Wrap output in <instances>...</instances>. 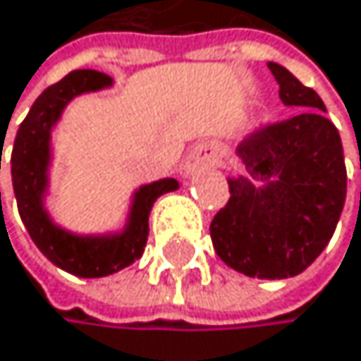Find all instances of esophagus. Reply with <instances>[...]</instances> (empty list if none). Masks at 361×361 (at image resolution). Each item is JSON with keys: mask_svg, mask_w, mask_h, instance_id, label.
<instances>
[{"mask_svg": "<svg viewBox=\"0 0 361 361\" xmlns=\"http://www.w3.org/2000/svg\"><path fill=\"white\" fill-rule=\"evenodd\" d=\"M221 164V149L212 145V142H204V145L195 147L186 162H184V171L188 175L192 173H202V171H210V169H216Z\"/></svg>", "mask_w": 361, "mask_h": 361, "instance_id": "34e87169", "label": "esophagus"}]
</instances>
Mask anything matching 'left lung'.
I'll use <instances>...</instances> for the list:
<instances>
[{
  "label": "left lung",
  "mask_w": 361,
  "mask_h": 361,
  "mask_svg": "<svg viewBox=\"0 0 361 361\" xmlns=\"http://www.w3.org/2000/svg\"><path fill=\"white\" fill-rule=\"evenodd\" d=\"M267 68L283 105L305 109L239 145L247 175L228 177L230 199L214 214L210 236L232 269L281 281L305 271L331 241L346 199V166L322 98L283 65L269 61Z\"/></svg>",
  "instance_id": "1"
}]
</instances>
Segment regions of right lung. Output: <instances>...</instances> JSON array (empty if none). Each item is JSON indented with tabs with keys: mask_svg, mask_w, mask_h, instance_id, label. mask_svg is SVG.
<instances>
[{
	"mask_svg": "<svg viewBox=\"0 0 361 361\" xmlns=\"http://www.w3.org/2000/svg\"><path fill=\"white\" fill-rule=\"evenodd\" d=\"M111 85L114 80L102 72L76 70L47 87L19 125L11 155L13 188L27 234L47 261L80 279H102L135 263L147 247L153 204L157 197L179 188L173 177L140 186L131 197L127 221L118 232L76 234L52 219L45 208V197L50 192L52 129L76 96L107 90Z\"/></svg>",
	"mask_w": 361,
	"mask_h": 361,
	"instance_id": "1",
	"label": "right lung"
}]
</instances>
